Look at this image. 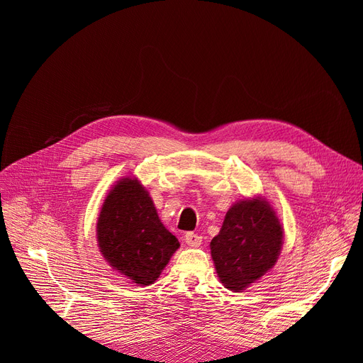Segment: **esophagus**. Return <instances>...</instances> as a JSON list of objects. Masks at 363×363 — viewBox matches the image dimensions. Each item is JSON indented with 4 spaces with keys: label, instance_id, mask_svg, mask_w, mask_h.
Returning <instances> with one entry per match:
<instances>
[{
    "label": "esophagus",
    "instance_id": "34e87169",
    "mask_svg": "<svg viewBox=\"0 0 363 363\" xmlns=\"http://www.w3.org/2000/svg\"><path fill=\"white\" fill-rule=\"evenodd\" d=\"M184 242L189 247H200L203 244V238L200 235H196L194 232H189L184 235Z\"/></svg>",
    "mask_w": 363,
    "mask_h": 363
}]
</instances>
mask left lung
I'll list each match as a JSON object with an SVG mask.
<instances>
[{
    "instance_id": "1",
    "label": "left lung",
    "mask_w": 363,
    "mask_h": 363,
    "mask_svg": "<svg viewBox=\"0 0 363 363\" xmlns=\"http://www.w3.org/2000/svg\"><path fill=\"white\" fill-rule=\"evenodd\" d=\"M281 245L283 227L265 199L235 203L211 242L219 280L230 291H245L276 265Z\"/></svg>"
}]
</instances>
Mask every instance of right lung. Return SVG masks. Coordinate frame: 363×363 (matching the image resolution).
I'll return each instance as SVG.
<instances>
[{
  "mask_svg": "<svg viewBox=\"0 0 363 363\" xmlns=\"http://www.w3.org/2000/svg\"><path fill=\"white\" fill-rule=\"evenodd\" d=\"M104 260L139 286L155 283L180 242L164 228L148 191L135 177H123L108 191L96 223Z\"/></svg>",
  "mask_w": 363,
  "mask_h": 363,
  "instance_id": "1",
  "label": "right lung"
}]
</instances>
